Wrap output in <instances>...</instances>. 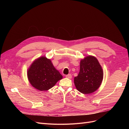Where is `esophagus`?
Wrapping results in <instances>:
<instances>
[{
	"mask_svg": "<svg viewBox=\"0 0 129 129\" xmlns=\"http://www.w3.org/2000/svg\"><path fill=\"white\" fill-rule=\"evenodd\" d=\"M66 77L68 78V79H72V76L71 74H68V75H66Z\"/></svg>",
	"mask_w": 129,
	"mask_h": 129,
	"instance_id": "1",
	"label": "esophagus"
}]
</instances>
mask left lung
Wrapping results in <instances>:
<instances>
[{"label": "left lung", "instance_id": "left-lung-1", "mask_svg": "<svg viewBox=\"0 0 129 129\" xmlns=\"http://www.w3.org/2000/svg\"><path fill=\"white\" fill-rule=\"evenodd\" d=\"M103 79V69L98 60L88 55L81 60L80 72L74 77V84L80 92L90 94L99 88Z\"/></svg>", "mask_w": 129, "mask_h": 129}]
</instances>
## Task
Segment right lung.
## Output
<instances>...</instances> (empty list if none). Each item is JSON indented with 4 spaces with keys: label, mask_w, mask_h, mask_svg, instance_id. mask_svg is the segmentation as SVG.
<instances>
[{
    "label": "right lung",
    "mask_w": 129,
    "mask_h": 129,
    "mask_svg": "<svg viewBox=\"0 0 129 129\" xmlns=\"http://www.w3.org/2000/svg\"><path fill=\"white\" fill-rule=\"evenodd\" d=\"M27 75L32 86L40 91L48 90L63 78L52 61L44 56L32 62L27 70Z\"/></svg>",
    "instance_id": "1"
}]
</instances>
